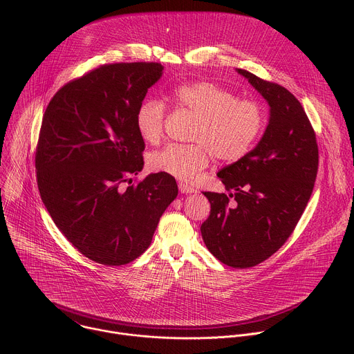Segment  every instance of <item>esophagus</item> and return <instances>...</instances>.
I'll return each instance as SVG.
<instances>
[{
    "label": "esophagus",
    "instance_id": "esophagus-1",
    "mask_svg": "<svg viewBox=\"0 0 354 354\" xmlns=\"http://www.w3.org/2000/svg\"><path fill=\"white\" fill-rule=\"evenodd\" d=\"M178 187H179V192L183 193V194H189V193H194L196 192L192 186H189L187 183H182V182L178 185Z\"/></svg>",
    "mask_w": 354,
    "mask_h": 354
}]
</instances>
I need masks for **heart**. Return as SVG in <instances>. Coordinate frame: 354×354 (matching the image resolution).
<instances>
[{"mask_svg":"<svg viewBox=\"0 0 354 354\" xmlns=\"http://www.w3.org/2000/svg\"><path fill=\"white\" fill-rule=\"evenodd\" d=\"M176 106L196 116L189 145L169 144L148 157L151 171L192 182L210 161L232 162L249 153L263 131V106L238 96L217 84L196 81L178 85L172 91ZM165 105L158 99H145L136 112L140 137L149 144L161 140Z\"/></svg>","mask_w":354,"mask_h":354,"instance_id":"heart-1","label":"heart"}]
</instances>
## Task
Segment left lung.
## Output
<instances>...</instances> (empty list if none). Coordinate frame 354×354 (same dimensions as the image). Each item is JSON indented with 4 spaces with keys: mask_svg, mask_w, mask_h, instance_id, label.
<instances>
[{
    "mask_svg": "<svg viewBox=\"0 0 354 354\" xmlns=\"http://www.w3.org/2000/svg\"><path fill=\"white\" fill-rule=\"evenodd\" d=\"M269 105L266 130L254 149L217 176L230 192H203L212 210L201 236L231 268H252L270 258L294 231L318 172L314 129L298 99L284 86L236 68Z\"/></svg>",
    "mask_w": 354,
    "mask_h": 354,
    "instance_id": "1",
    "label": "left lung"
}]
</instances>
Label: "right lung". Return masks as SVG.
I'll use <instances>...</instances> for the list:
<instances>
[{"mask_svg":"<svg viewBox=\"0 0 354 354\" xmlns=\"http://www.w3.org/2000/svg\"><path fill=\"white\" fill-rule=\"evenodd\" d=\"M162 70L100 66L60 88L43 115L35 158L40 197L63 235L100 265L144 254L178 196L175 178L160 172L131 185L144 167L136 112Z\"/></svg>","mask_w":354,"mask_h":354,"instance_id":"obj_1","label":"right lung"}]
</instances>
